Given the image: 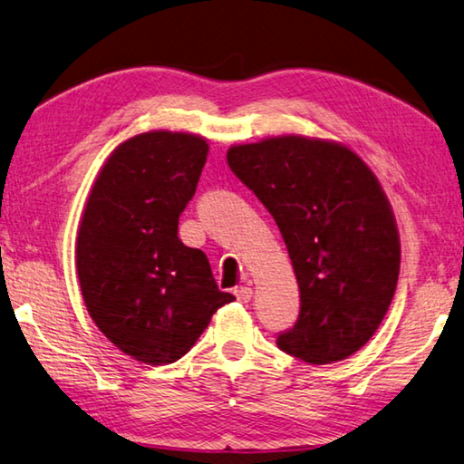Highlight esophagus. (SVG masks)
<instances>
[{"label":"esophagus","instance_id":"34e87169","mask_svg":"<svg viewBox=\"0 0 464 464\" xmlns=\"http://www.w3.org/2000/svg\"><path fill=\"white\" fill-rule=\"evenodd\" d=\"M235 296H237V301H241V303H249L251 296H254V290H251L249 286H237L235 288Z\"/></svg>","mask_w":464,"mask_h":464}]
</instances>
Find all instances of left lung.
I'll list each match as a JSON object with an SVG mask.
<instances>
[{"label":"left lung","mask_w":464,"mask_h":464,"mask_svg":"<svg viewBox=\"0 0 464 464\" xmlns=\"http://www.w3.org/2000/svg\"><path fill=\"white\" fill-rule=\"evenodd\" d=\"M227 163L274 217L301 290L278 348L332 364L371 340L401 264L395 215L371 168L335 140L282 135L233 145Z\"/></svg>","instance_id":"8db88e82"}]
</instances>
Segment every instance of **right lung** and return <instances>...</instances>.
I'll return each instance as SVG.
<instances>
[{
    "label": "right lung",
    "instance_id": "1",
    "mask_svg": "<svg viewBox=\"0 0 464 464\" xmlns=\"http://www.w3.org/2000/svg\"><path fill=\"white\" fill-rule=\"evenodd\" d=\"M207 155L204 137L140 132L110 153L85 202L75 241L83 303L139 362H176L235 298L218 290L204 251L178 237Z\"/></svg>",
    "mask_w": 464,
    "mask_h": 464
}]
</instances>
